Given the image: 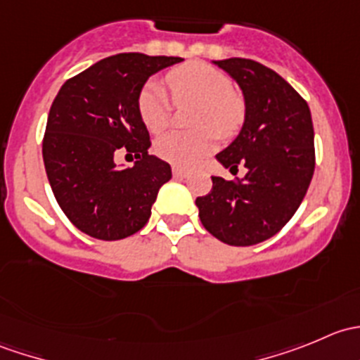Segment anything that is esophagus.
Instances as JSON below:
<instances>
[{
  "instance_id": "1",
  "label": "esophagus",
  "mask_w": 360,
  "mask_h": 360,
  "mask_svg": "<svg viewBox=\"0 0 360 360\" xmlns=\"http://www.w3.org/2000/svg\"><path fill=\"white\" fill-rule=\"evenodd\" d=\"M172 174H174V177H186L188 176L186 170L179 165H172Z\"/></svg>"
}]
</instances>
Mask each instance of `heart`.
I'll list each match as a JSON object with an SVG mask.
<instances>
[{"mask_svg":"<svg viewBox=\"0 0 360 360\" xmlns=\"http://www.w3.org/2000/svg\"><path fill=\"white\" fill-rule=\"evenodd\" d=\"M176 104H197L193 125L202 129L193 132H169L155 143V153L174 165H193L216 146V134L228 137L244 123L245 106L233 92L231 79L219 69L203 63H190L172 69L167 75ZM141 120L150 132L158 134L169 127L172 103L158 82L143 86L137 97Z\"/></svg>","mask_w":360,"mask_h":360,"instance_id":"obj_1","label":"heart"}]
</instances>
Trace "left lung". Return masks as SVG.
Segmentation results:
<instances>
[{
	"label": "left lung",
	"mask_w": 360,
	"mask_h": 360,
	"mask_svg": "<svg viewBox=\"0 0 360 360\" xmlns=\"http://www.w3.org/2000/svg\"><path fill=\"white\" fill-rule=\"evenodd\" d=\"M240 86L245 120L217 162L245 177L212 176L195 203L209 233L228 245L259 244L285 226L303 202L315 169L314 123L307 101L274 69L250 59L212 60Z\"/></svg>",
	"instance_id": "obj_1"
}]
</instances>
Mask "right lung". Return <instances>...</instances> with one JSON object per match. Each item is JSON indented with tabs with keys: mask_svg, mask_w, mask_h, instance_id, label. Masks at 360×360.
Listing matches in <instances>:
<instances>
[{
	"mask_svg": "<svg viewBox=\"0 0 360 360\" xmlns=\"http://www.w3.org/2000/svg\"><path fill=\"white\" fill-rule=\"evenodd\" d=\"M181 60L118 53L60 86L46 120L43 162L57 203L83 233L120 240L150 219L158 190L172 170L148 153L150 134L137 97L151 75ZM118 150L138 158L134 167L115 165Z\"/></svg>",
	"mask_w": 360,
	"mask_h": 360,
	"instance_id": "right-lung-1",
	"label": "right lung"
}]
</instances>
